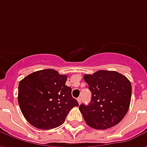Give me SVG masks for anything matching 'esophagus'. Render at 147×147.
<instances>
[{"mask_svg": "<svg viewBox=\"0 0 147 147\" xmlns=\"http://www.w3.org/2000/svg\"><path fill=\"white\" fill-rule=\"evenodd\" d=\"M77 101H78V102L80 104V103H81V101H82V98H81L80 97H79V98H77Z\"/></svg>", "mask_w": 147, "mask_h": 147, "instance_id": "esophagus-1", "label": "esophagus"}]
</instances>
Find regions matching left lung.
Returning a JSON list of instances; mask_svg holds the SVG:
<instances>
[{"instance_id": "8db88e82", "label": "left lung", "mask_w": 147, "mask_h": 147, "mask_svg": "<svg viewBox=\"0 0 147 147\" xmlns=\"http://www.w3.org/2000/svg\"><path fill=\"white\" fill-rule=\"evenodd\" d=\"M83 79L92 94L89 105H80L86 124L94 129H107L120 123L131 102L129 80L117 71L105 70L85 75Z\"/></svg>"}]
</instances>
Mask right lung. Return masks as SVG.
Returning <instances> with one entry per match:
<instances>
[{
	"instance_id": "add662e5",
	"label": "right lung",
	"mask_w": 147,
	"mask_h": 147,
	"mask_svg": "<svg viewBox=\"0 0 147 147\" xmlns=\"http://www.w3.org/2000/svg\"><path fill=\"white\" fill-rule=\"evenodd\" d=\"M66 75L53 69L37 71L19 83L18 102L29 123L39 129L49 130L63 124L69 111L79 106L65 85Z\"/></svg>"
}]
</instances>
